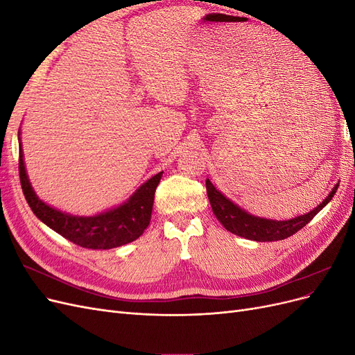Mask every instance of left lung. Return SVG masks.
Instances as JSON below:
<instances>
[{
  "mask_svg": "<svg viewBox=\"0 0 355 355\" xmlns=\"http://www.w3.org/2000/svg\"><path fill=\"white\" fill-rule=\"evenodd\" d=\"M338 187L339 185H335V188L331 189L327 198L313 211L290 220H271L252 216V214L244 211L239 206H235V204L230 201L227 197H223L220 192L213 187L209 179L206 180L207 197L216 219L223 225L225 230L253 241H278L288 239L290 235L296 234L299 230H302L306 223L313 220L315 214L331 200V197L336 194Z\"/></svg>",
  "mask_w": 355,
  "mask_h": 355,
  "instance_id": "8db88e82",
  "label": "left lung"
}]
</instances>
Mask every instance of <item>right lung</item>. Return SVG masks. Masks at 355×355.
<instances>
[{"label": "right lung", "mask_w": 355, "mask_h": 355, "mask_svg": "<svg viewBox=\"0 0 355 355\" xmlns=\"http://www.w3.org/2000/svg\"><path fill=\"white\" fill-rule=\"evenodd\" d=\"M19 176L24 196L40 220L73 244L85 247V249L106 250L135 241L148 228L151 220L155 189L163 171L145 182L120 207L90 218L71 216V214L51 209L35 196L26 176L22 146L19 151Z\"/></svg>", "instance_id": "1"}]
</instances>
